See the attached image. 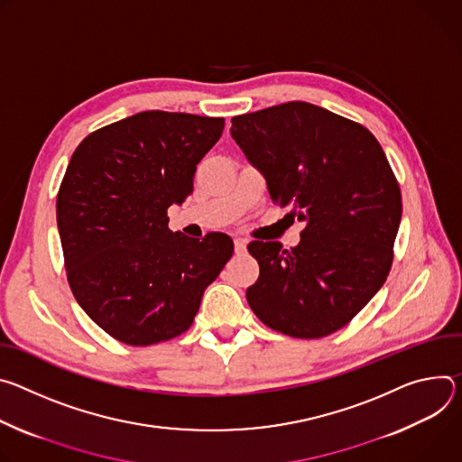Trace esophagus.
<instances>
[{
  "label": "esophagus",
  "instance_id": "1",
  "mask_svg": "<svg viewBox=\"0 0 462 462\" xmlns=\"http://www.w3.org/2000/svg\"><path fill=\"white\" fill-rule=\"evenodd\" d=\"M245 244H247L245 238L236 236V238H235V251H236V253H244V251H245Z\"/></svg>",
  "mask_w": 462,
  "mask_h": 462
}]
</instances>
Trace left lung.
<instances>
[{
	"instance_id": "obj_1",
	"label": "left lung",
	"mask_w": 462,
	"mask_h": 462,
	"mask_svg": "<svg viewBox=\"0 0 462 462\" xmlns=\"http://www.w3.org/2000/svg\"><path fill=\"white\" fill-rule=\"evenodd\" d=\"M231 137L273 203L304 224L300 242L253 240L261 266L245 297L266 327L316 339L345 327L383 286L402 196L376 137L310 102L231 119Z\"/></svg>"
}]
</instances>
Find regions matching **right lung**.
I'll return each instance as SVG.
<instances>
[{
    "label": "right lung",
    "mask_w": 462,
    "mask_h": 462,
    "mask_svg": "<svg viewBox=\"0 0 462 462\" xmlns=\"http://www.w3.org/2000/svg\"><path fill=\"white\" fill-rule=\"evenodd\" d=\"M224 125L141 112L89 134L73 152L57 196L68 282L82 310L121 343L183 334L231 259L227 235L190 238L172 233L167 217L192 192L196 165Z\"/></svg>",
    "instance_id": "1"
}]
</instances>
